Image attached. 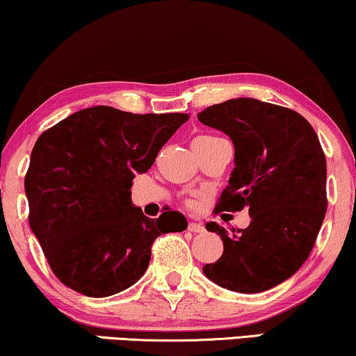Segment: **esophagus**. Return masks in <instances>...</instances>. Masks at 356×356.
<instances>
[{
    "instance_id": "34e87169",
    "label": "esophagus",
    "mask_w": 356,
    "mask_h": 356,
    "mask_svg": "<svg viewBox=\"0 0 356 356\" xmlns=\"http://www.w3.org/2000/svg\"><path fill=\"white\" fill-rule=\"evenodd\" d=\"M188 230L191 232V233H204V232H206V228H204L202 223L189 222V225H188Z\"/></svg>"
}]
</instances>
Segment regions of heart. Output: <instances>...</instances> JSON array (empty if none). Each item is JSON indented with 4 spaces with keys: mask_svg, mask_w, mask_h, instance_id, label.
I'll return each mask as SVG.
<instances>
[{
    "mask_svg": "<svg viewBox=\"0 0 356 356\" xmlns=\"http://www.w3.org/2000/svg\"><path fill=\"white\" fill-rule=\"evenodd\" d=\"M202 138H211V136H202Z\"/></svg>",
    "mask_w": 356,
    "mask_h": 356,
    "instance_id": "obj_1",
    "label": "heart"
}]
</instances>
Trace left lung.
<instances>
[{
    "mask_svg": "<svg viewBox=\"0 0 356 356\" xmlns=\"http://www.w3.org/2000/svg\"><path fill=\"white\" fill-rule=\"evenodd\" d=\"M197 120L235 147V168L216 211L248 209L251 216L250 227L233 236L206 223L220 235L223 254L202 267L204 275L238 293L270 290L308 259L327 211L318 136L296 111L250 97L207 106Z\"/></svg>",
    "mask_w": 356,
    "mask_h": 356,
    "instance_id": "left-lung-1",
    "label": "left lung"
}]
</instances>
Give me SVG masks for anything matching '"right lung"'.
Returning <instances> with one entry per match:
<instances>
[{"instance_id": "right-lung-1", "label": "right lung", "mask_w": 356, "mask_h": 356, "mask_svg": "<svg viewBox=\"0 0 356 356\" xmlns=\"http://www.w3.org/2000/svg\"><path fill=\"white\" fill-rule=\"evenodd\" d=\"M188 120L99 105L37 139L24 179L29 223L53 274L71 290L105 298L129 289L147 270L155 238L186 230L177 211L145 217L131 186Z\"/></svg>"}]
</instances>
